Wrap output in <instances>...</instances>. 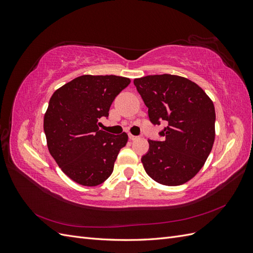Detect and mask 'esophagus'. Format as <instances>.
I'll list each match as a JSON object with an SVG mask.
<instances>
[{
    "mask_svg": "<svg viewBox=\"0 0 253 253\" xmlns=\"http://www.w3.org/2000/svg\"><path fill=\"white\" fill-rule=\"evenodd\" d=\"M128 138L131 139V140H136V139H138L139 137H138V136H134V135H132V134H129V135H128Z\"/></svg>",
    "mask_w": 253,
    "mask_h": 253,
    "instance_id": "1",
    "label": "esophagus"
}]
</instances>
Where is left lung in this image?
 I'll use <instances>...</instances> for the list:
<instances>
[{
  "instance_id": "obj_1",
  "label": "left lung",
  "mask_w": 253,
  "mask_h": 253,
  "mask_svg": "<svg viewBox=\"0 0 253 253\" xmlns=\"http://www.w3.org/2000/svg\"><path fill=\"white\" fill-rule=\"evenodd\" d=\"M153 125L165 121L163 141L149 139L141 162L152 179L179 186L198 173L215 138V110L204 89L175 75H151L134 80Z\"/></svg>"
}]
</instances>
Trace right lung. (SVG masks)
I'll use <instances>...</instances> for the list:
<instances>
[{
    "mask_svg": "<svg viewBox=\"0 0 253 253\" xmlns=\"http://www.w3.org/2000/svg\"><path fill=\"white\" fill-rule=\"evenodd\" d=\"M131 80L119 76L83 75L52 94L44 115L50 155L68 177L95 187L110 177L126 133L112 135L99 128L109 117L114 99Z\"/></svg>",
    "mask_w": 253,
    "mask_h": 253,
    "instance_id": "obj_1",
    "label": "right lung"
}]
</instances>
